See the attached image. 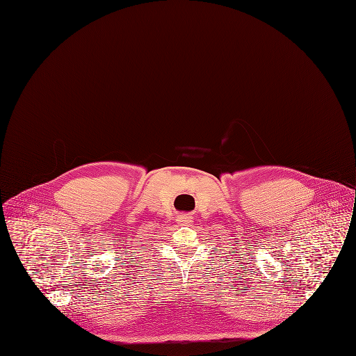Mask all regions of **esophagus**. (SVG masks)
Instances as JSON below:
<instances>
[{"label":"esophagus","mask_w":356,"mask_h":356,"mask_svg":"<svg viewBox=\"0 0 356 356\" xmlns=\"http://www.w3.org/2000/svg\"><path fill=\"white\" fill-rule=\"evenodd\" d=\"M178 222H179V224H191V222H192V218H191V216H188V214H181V216L178 217Z\"/></svg>","instance_id":"34e87169"}]
</instances>
